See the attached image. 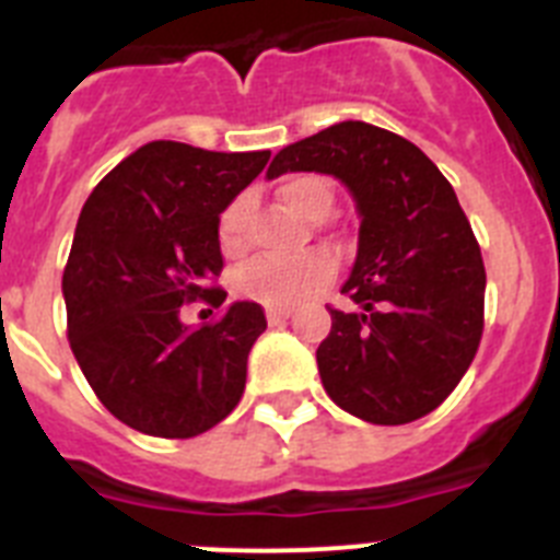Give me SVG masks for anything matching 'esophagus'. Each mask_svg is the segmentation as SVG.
I'll return each mask as SVG.
<instances>
[{"instance_id": "34e87169", "label": "esophagus", "mask_w": 560, "mask_h": 560, "mask_svg": "<svg viewBox=\"0 0 560 560\" xmlns=\"http://www.w3.org/2000/svg\"><path fill=\"white\" fill-rule=\"evenodd\" d=\"M289 316H291L289 308H266V319H269V325L285 323Z\"/></svg>"}]
</instances>
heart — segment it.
<instances>
[{"instance_id":"obj_1","label":"heart","mask_w":560,"mask_h":560,"mask_svg":"<svg viewBox=\"0 0 560 560\" xmlns=\"http://www.w3.org/2000/svg\"><path fill=\"white\" fill-rule=\"evenodd\" d=\"M280 201L300 219L316 221L319 215H328L334 205V192L328 182L319 176H291L277 190ZM246 196L232 201L219 221V241L226 252H237L244 246L246 226ZM336 264L334 257L323 249L303 252L296 257H255L246 266H241L235 275V291L246 300L271 305V308H291L303 303L311 294L323 291L334 280Z\"/></svg>"}]
</instances>
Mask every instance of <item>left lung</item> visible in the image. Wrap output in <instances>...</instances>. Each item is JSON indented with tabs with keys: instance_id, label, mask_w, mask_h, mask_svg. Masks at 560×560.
<instances>
[{
	"instance_id": "obj_1",
	"label": "left lung",
	"mask_w": 560,
	"mask_h": 560,
	"mask_svg": "<svg viewBox=\"0 0 560 560\" xmlns=\"http://www.w3.org/2000/svg\"><path fill=\"white\" fill-rule=\"evenodd\" d=\"M289 171L339 179L361 219L341 285L359 311H330L316 348L325 393L378 427L423 418L471 368L482 336L485 266L457 192L418 145L361 120L285 145L266 179Z\"/></svg>"
}]
</instances>
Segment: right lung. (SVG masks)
Wrapping results in <instances>:
<instances>
[{
  "instance_id": "1",
  "label": "right lung",
  "mask_w": 560,
  "mask_h": 560,
  "mask_svg": "<svg viewBox=\"0 0 560 560\" xmlns=\"http://www.w3.org/2000/svg\"><path fill=\"white\" fill-rule=\"evenodd\" d=\"M271 151H205L153 140L103 176L81 210L63 269L69 345L103 407L151 438H196L237 407L264 308L230 303L219 323H182V305L215 308L221 212Z\"/></svg>"
}]
</instances>
